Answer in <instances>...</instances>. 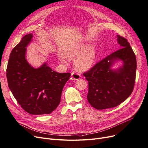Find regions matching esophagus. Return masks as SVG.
Here are the masks:
<instances>
[{
  "instance_id": "34e87169",
  "label": "esophagus",
  "mask_w": 148,
  "mask_h": 148,
  "mask_svg": "<svg viewBox=\"0 0 148 148\" xmlns=\"http://www.w3.org/2000/svg\"><path fill=\"white\" fill-rule=\"evenodd\" d=\"M71 75H72L73 79L74 80H78V79H79L80 78V74H79V73H77L73 72Z\"/></svg>"
}]
</instances>
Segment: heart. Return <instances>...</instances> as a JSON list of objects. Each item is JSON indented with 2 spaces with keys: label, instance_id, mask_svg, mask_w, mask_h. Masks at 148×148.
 Segmentation results:
<instances>
[{
  "label": "heart",
  "instance_id": "obj_1",
  "mask_svg": "<svg viewBox=\"0 0 148 148\" xmlns=\"http://www.w3.org/2000/svg\"><path fill=\"white\" fill-rule=\"evenodd\" d=\"M87 45L75 46L67 49L64 52V54H60L59 58L62 62L66 63L67 58H74V65L79 71H85L89 69L94 62L97 57L95 49H89Z\"/></svg>",
  "mask_w": 148,
  "mask_h": 148
}]
</instances>
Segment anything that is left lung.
<instances>
[{
	"instance_id": "obj_1",
	"label": "left lung",
	"mask_w": 148,
	"mask_h": 148,
	"mask_svg": "<svg viewBox=\"0 0 148 148\" xmlns=\"http://www.w3.org/2000/svg\"><path fill=\"white\" fill-rule=\"evenodd\" d=\"M121 49L100 60L83 73L88 81L89 103L96 109L113 108L125 101L134 87L137 62L135 54L126 38L118 35ZM122 60L123 66L113 70L114 61Z\"/></svg>"
}]
</instances>
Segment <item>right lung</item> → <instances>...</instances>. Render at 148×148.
<instances>
[{"label":"right lung","instance_id":"1","mask_svg":"<svg viewBox=\"0 0 148 148\" xmlns=\"http://www.w3.org/2000/svg\"><path fill=\"white\" fill-rule=\"evenodd\" d=\"M33 35L23 37L12 49L6 68L8 86L18 103L31 114L51 113L60 102L62 90L71 73H58L45 63L35 69L26 59V47Z\"/></svg>","mask_w":148,"mask_h":148}]
</instances>
